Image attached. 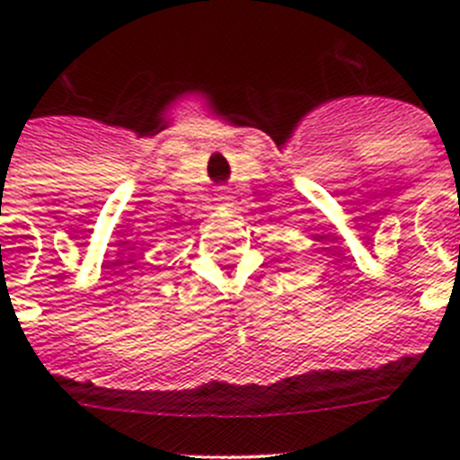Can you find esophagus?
<instances>
[{"mask_svg":"<svg viewBox=\"0 0 460 460\" xmlns=\"http://www.w3.org/2000/svg\"><path fill=\"white\" fill-rule=\"evenodd\" d=\"M221 200H227V195H221Z\"/></svg>","mask_w":460,"mask_h":460,"instance_id":"esophagus-1","label":"esophagus"}]
</instances>
